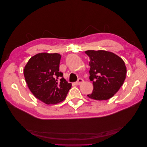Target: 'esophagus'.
I'll return each mask as SVG.
<instances>
[{
	"mask_svg": "<svg viewBox=\"0 0 147 147\" xmlns=\"http://www.w3.org/2000/svg\"><path fill=\"white\" fill-rule=\"evenodd\" d=\"M83 82H84L83 79H82V78H78V80H77L76 82L75 83V84H76V85H79V84H82Z\"/></svg>",
	"mask_w": 147,
	"mask_h": 147,
	"instance_id": "1",
	"label": "esophagus"
}]
</instances>
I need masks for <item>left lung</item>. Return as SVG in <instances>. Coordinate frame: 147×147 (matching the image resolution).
<instances>
[{"mask_svg": "<svg viewBox=\"0 0 147 147\" xmlns=\"http://www.w3.org/2000/svg\"><path fill=\"white\" fill-rule=\"evenodd\" d=\"M90 57V79L92 82L91 99L108 100L118 91L125 80L126 67L123 60L112 52L88 50Z\"/></svg>", "mask_w": 147, "mask_h": 147, "instance_id": "left-lung-1", "label": "left lung"}]
</instances>
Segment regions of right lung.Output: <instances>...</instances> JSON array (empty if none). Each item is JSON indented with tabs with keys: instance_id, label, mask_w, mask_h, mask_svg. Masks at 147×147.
Segmentation results:
<instances>
[{
	"instance_id": "1",
	"label": "right lung",
	"mask_w": 147,
	"mask_h": 147,
	"mask_svg": "<svg viewBox=\"0 0 147 147\" xmlns=\"http://www.w3.org/2000/svg\"><path fill=\"white\" fill-rule=\"evenodd\" d=\"M61 56L58 53H42L32 56L24 69L26 83L31 92L47 104L64 100L72 84L59 72Z\"/></svg>"
}]
</instances>
